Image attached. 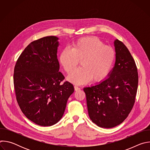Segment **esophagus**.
<instances>
[{
  "mask_svg": "<svg viewBox=\"0 0 150 150\" xmlns=\"http://www.w3.org/2000/svg\"><path fill=\"white\" fill-rule=\"evenodd\" d=\"M74 89H75V91H78V90H80V88L78 87L77 85H75V86H74Z\"/></svg>",
  "mask_w": 150,
  "mask_h": 150,
  "instance_id": "obj_1",
  "label": "esophagus"
}]
</instances>
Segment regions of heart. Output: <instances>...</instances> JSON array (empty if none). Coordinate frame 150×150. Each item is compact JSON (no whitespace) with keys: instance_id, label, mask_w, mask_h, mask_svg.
Wrapping results in <instances>:
<instances>
[{"instance_id":"heart-1","label":"heart","mask_w":150,"mask_h":150,"mask_svg":"<svg viewBox=\"0 0 150 150\" xmlns=\"http://www.w3.org/2000/svg\"><path fill=\"white\" fill-rule=\"evenodd\" d=\"M115 59L114 49L95 37L81 38L75 41L72 49H64L59 54V61L65 71L70 73L81 60V67L68 76L70 82L81 84L92 78L98 81L110 71Z\"/></svg>"}]
</instances>
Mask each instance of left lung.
<instances>
[{"instance_id": "1", "label": "left lung", "mask_w": 150, "mask_h": 150, "mask_svg": "<svg viewBox=\"0 0 150 150\" xmlns=\"http://www.w3.org/2000/svg\"><path fill=\"white\" fill-rule=\"evenodd\" d=\"M116 60L108 78L83 88L90 119L98 126L111 128L122 123L135 100L138 75L135 62L122 42L114 41Z\"/></svg>"}]
</instances>
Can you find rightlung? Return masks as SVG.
<instances>
[{
	"label": "right lung",
	"mask_w": 150,
	"mask_h": 150,
	"mask_svg": "<svg viewBox=\"0 0 150 150\" xmlns=\"http://www.w3.org/2000/svg\"><path fill=\"white\" fill-rule=\"evenodd\" d=\"M59 38L35 40L21 54L14 68L13 83L21 110L31 121L42 126L57 123L65 112L73 85L59 72Z\"/></svg>",
	"instance_id": "right-lung-1"
}]
</instances>
